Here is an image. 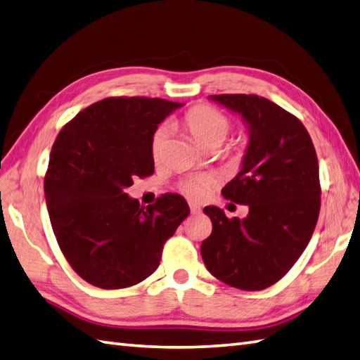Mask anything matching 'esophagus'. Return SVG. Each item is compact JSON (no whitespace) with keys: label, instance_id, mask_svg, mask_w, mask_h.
<instances>
[{"label":"esophagus","instance_id":"obj_1","mask_svg":"<svg viewBox=\"0 0 360 360\" xmlns=\"http://www.w3.org/2000/svg\"><path fill=\"white\" fill-rule=\"evenodd\" d=\"M190 212L191 214H199L200 213V207L196 204H190Z\"/></svg>","mask_w":360,"mask_h":360}]
</instances>
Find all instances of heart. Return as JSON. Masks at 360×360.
Wrapping results in <instances>:
<instances>
[{
	"mask_svg": "<svg viewBox=\"0 0 360 360\" xmlns=\"http://www.w3.org/2000/svg\"><path fill=\"white\" fill-rule=\"evenodd\" d=\"M191 136L198 144L208 150L213 147H221L222 142L227 139L231 130V121L218 108L210 105H198L186 115L184 118ZM167 144H169V129L160 127L152 136V156L155 161H160L165 153ZM210 181L205 176H191L184 181L182 190L191 199H200L207 191Z\"/></svg>",
	"mask_w": 360,
	"mask_h": 360,
	"instance_id": "heart-1",
	"label": "heart"
}]
</instances>
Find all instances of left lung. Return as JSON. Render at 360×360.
Segmentation results:
<instances>
[{"mask_svg": "<svg viewBox=\"0 0 360 360\" xmlns=\"http://www.w3.org/2000/svg\"><path fill=\"white\" fill-rule=\"evenodd\" d=\"M248 129L240 170L222 196L248 205L247 218L229 219L208 205L212 235L200 244L202 261L227 285L257 291L295 265L311 239L321 210L319 164L304 124L256 95H213Z\"/></svg>", "mask_w": 360, "mask_h": 360, "instance_id": "1", "label": "left lung"}]
</instances>
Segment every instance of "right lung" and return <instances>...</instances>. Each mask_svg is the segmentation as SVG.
Returning a JSON list of instances; mask_svg holds the SVG:
<instances>
[{"mask_svg":"<svg viewBox=\"0 0 360 360\" xmlns=\"http://www.w3.org/2000/svg\"><path fill=\"white\" fill-rule=\"evenodd\" d=\"M184 104L160 98H107L67 122L50 152L46 204L63 255L98 288L131 287L161 261L165 240L187 218L179 195L141 207L125 193L155 172L152 136Z\"/></svg>","mask_w":360,"mask_h":360,"instance_id":"add662e5","label":"right lung"}]
</instances>
